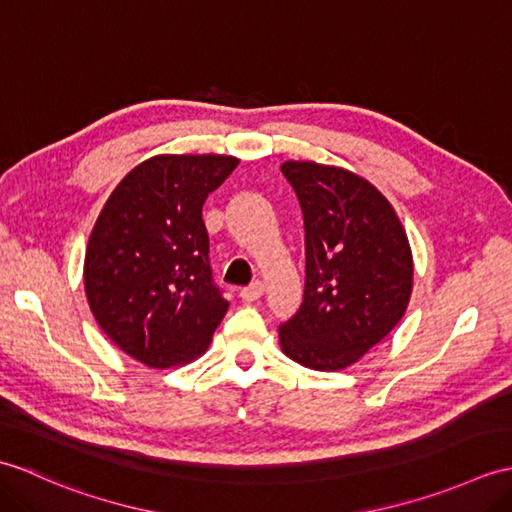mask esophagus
Listing matches in <instances>:
<instances>
[{
	"label": "esophagus",
	"mask_w": 512,
	"mask_h": 512,
	"mask_svg": "<svg viewBox=\"0 0 512 512\" xmlns=\"http://www.w3.org/2000/svg\"><path fill=\"white\" fill-rule=\"evenodd\" d=\"M262 295H264V284H262V281H255V284H250L248 288H242V292H239V297H242L248 303L257 301Z\"/></svg>",
	"instance_id": "obj_1"
}]
</instances>
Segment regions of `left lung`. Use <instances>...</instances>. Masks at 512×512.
I'll return each mask as SVG.
<instances>
[{"instance_id":"8db88e82","label":"left lung","mask_w":512,"mask_h":512,"mask_svg":"<svg viewBox=\"0 0 512 512\" xmlns=\"http://www.w3.org/2000/svg\"><path fill=\"white\" fill-rule=\"evenodd\" d=\"M306 224V290L279 325L292 361L339 372L354 365L405 317L413 290L411 246L394 206L356 173L288 160L281 165Z\"/></svg>"}]
</instances>
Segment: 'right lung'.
<instances>
[{
	"label": "right lung",
	"instance_id": "obj_1",
	"mask_svg": "<svg viewBox=\"0 0 512 512\" xmlns=\"http://www.w3.org/2000/svg\"><path fill=\"white\" fill-rule=\"evenodd\" d=\"M235 156L160 154L116 184L85 248L83 284L101 330L154 369L209 347L228 301L211 279L202 206Z\"/></svg>",
	"mask_w": 512,
	"mask_h": 512
}]
</instances>
